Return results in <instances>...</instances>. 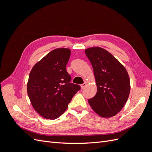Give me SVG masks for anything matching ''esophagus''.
Segmentation results:
<instances>
[{
	"instance_id": "1",
	"label": "esophagus",
	"mask_w": 152,
	"mask_h": 152,
	"mask_svg": "<svg viewBox=\"0 0 152 152\" xmlns=\"http://www.w3.org/2000/svg\"><path fill=\"white\" fill-rule=\"evenodd\" d=\"M86 85H87V84L86 83V82H84V84H81L80 85V87H81V88L82 89H84L85 88V87L86 86Z\"/></svg>"
}]
</instances>
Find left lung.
<instances>
[{"mask_svg": "<svg viewBox=\"0 0 152 152\" xmlns=\"http://www.w3.org/2000/svg\"><path fill=\"white\" fill-rule=\"evenodd\" d=\"M94 71L97 93L88 102L98 115L113 117L121 111L130 93V79L126 68L108 50L99 47L85 50Z\"/></svg>", "mask_w": 152, "mask_h": 152, "instance_id": "left-lung-1", "label": "left lung"}]
</instances>
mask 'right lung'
I'll return each instance as SVG.
<instances>
[{
  "label": "right lung",
  "mask_w": 152,
  "mask_h": 152,
  "mask_svg": "<svg viewBox=\"0 0 152 152\" xmlns=\"http://www.w3.org/2000/svg\"><path fill=\"white\" fill-rule=\"evenodd\" d=\"M70 54V49H55L36 63L30 73L27 93L32 107L45 118L54 120L61 115L80 89L70 83L66 65Z\"/></svg>",
  "instance_id": "add662e5"
}]
</instances>
